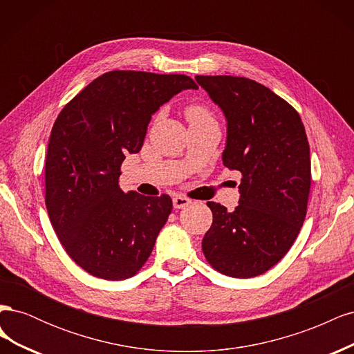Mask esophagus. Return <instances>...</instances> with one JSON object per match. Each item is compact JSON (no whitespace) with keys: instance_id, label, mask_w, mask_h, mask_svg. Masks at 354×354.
Masks as SVG:
<instances>
[{"instance_id":"34e87169","label":"esophagus","mask_w":354,"mask_h":354,"mask_svg":"<svg viewBox=\"0 0 354 354\" xmlns=\"http://www.w3.org/2000/svg\"><path fill=\"white\" fill-rule=\"evenodd\" d=\"M190 202H192V201H190L189 198L183 196V195H177V196H174V198H173V205H174V208H177V209L187 207Z\"/></svg>"}]
</instances>
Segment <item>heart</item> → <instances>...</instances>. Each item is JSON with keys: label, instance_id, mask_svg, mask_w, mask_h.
<instances>
[{"label": "heart", "instance_id": "obj_1", "mask_svg": "<svg viewBox=\"0 0 354 354\" xmlns=\"http://www.w3.org/2000/svg\"><path fill=\"white\" fill-rule=\"evenodd\" d=\"M186 116H187V120H189L190 124L214 121V116H212L211 111L207 108L205 104H201V103L189 104L186 108Z\"/></svg>", "mask_w": 354, "mask_h": 354}]
</instances>
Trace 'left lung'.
<instances>
[{
    "label": "left lung",
    "mask_w": 354,
    "mask_h": 354,
    "mask_svg": "<svg viewBox=\"0 0 354 354\" xmlns=\"http://www.w3.org/2000/svg\"><path fill=\"white\" fill-rule=\"evenodd\" d=\"M196 82L226 115L223 164L242 174L232 212L207 202L212 224L202 252L212 269L248 279L283 259L304 223L312 185L306 130L292 106L260 82L230 75H198Z\"/></svg>",
    "instance_id": "1"
}]
</instances>
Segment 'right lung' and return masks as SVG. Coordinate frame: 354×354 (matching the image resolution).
<instances>
[{"mask_svg": "<svg viewBox=\"0 0 354 354\" xmlns=\"http://www.w3.org/2000/svg\"><path fill=\"white\" fill-rule=\"evenodd\" d=\"M186 88H198L186 75L111 71L59 113L46 158V207L63 248L87 273L128 279L151 255L173 201L124 194L121 164L140 152L152 113Z\"/></svg>", "mask_w": 354, "mask_h": 354, "instance_id": "add662e5", "label": "right lung"}]
</instances>
